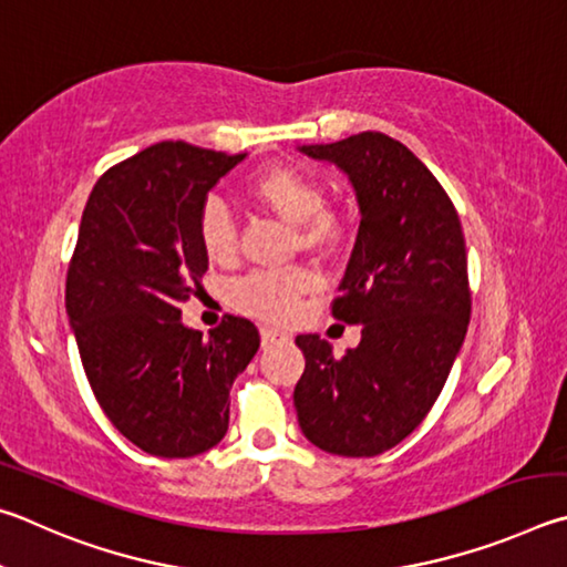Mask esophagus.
Segmentation results:
<instances>
[{
    "mask_svg": "<svg viewBox=\"0 0 567 567\" xmlns=\"http://www.w3.org/2000/svg\"><path fill=\"white\" fill-rule=\"evenodd\" d=\"M286 339H289V336L281 333V331H276V329H268V326H264V329H261V343L264 346H274L278 341H286Z\"/></svg>",
    "mask_w": 567,
    "mask_h": 567,
    "instance_id": "1",
    "label": "esophagus"
}]
</instances>
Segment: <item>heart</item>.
Returning <instances> with one entry per match:
<instances>
[{
	"label": "heart",
	"instance_id": "obj_1",
	"mask_svg": "<svg viewBox=\"0 0 567 567\" xmlns=\"http://www.w3.org/2000/svg\"><path fill=\"white\" fill-rule=\"evenodd\" d=\"M248 196L274 214L296 224L299 241L309 251H333L349 224L326 206V186L316 174L291 164L266 166L246 184ZM196 236L212 264L228 266L238 256V226L231 212L212 198L202 206L196 221ZM319 278L306 266L258 268L228 286V303L236 311L261 321L284 323L299 309L306 293H311Z\"/></svg>",
	"mask_w": 567,
	"mask_h": 567
}]
</instances>
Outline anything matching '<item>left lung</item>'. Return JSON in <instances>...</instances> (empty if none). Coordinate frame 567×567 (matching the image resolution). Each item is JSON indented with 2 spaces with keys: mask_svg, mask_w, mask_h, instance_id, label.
Segmentation results:
<instances>
[{
  "mask_svg": "<svg viewBox=\"0 0 567 567\" xmlns=\"http://www.w3.org/2000/svg\"><path fill=\"white\" fill-rule=\"evenodd\" d=\"M349 172L361 226L333 319L361 323L341 359L319 336L293 405L321 451L371 458L419 429L449 379L471 321L468 254L451 196L409 146L381 132L301 148Z\"/></svg>",
  "mask_w": 567,
  "mask_h": 567,
  "instance_id": "1",
  "label": "left lung"
}]
</instances>
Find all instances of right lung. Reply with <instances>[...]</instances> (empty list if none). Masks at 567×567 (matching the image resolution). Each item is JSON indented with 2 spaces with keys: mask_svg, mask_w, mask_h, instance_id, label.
Segmentation results:
<instances>
[{
  "mask_svg": "<svg viewBox=\"0 0 567 567\" xmlns=\"http://www.w3.org/2000/svg\"><path fill=\"white\" fill-rule=\"evenodd\" d=\"M244 156L148 146L99 176L79 224L66 313L84 373L114 429L162 458H192L224 439L228 391L261 343L241 316L204 339L178 309L208 268L198 212Z\"/></svg>",
  "mask_w": 567,
  "mask_h": 567,
  "instance_id": "obj_1",
  "label": "right lung"
}]
</instances>
